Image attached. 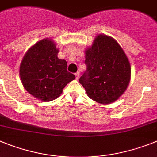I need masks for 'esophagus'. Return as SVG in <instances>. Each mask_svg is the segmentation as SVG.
I'll use <instances>...</instances> for the list:
<instances>
[{
  "label": "esophagus",
  "mask_w": 157,
  "mask_h": 157,
  "mask_svg": "<svg viewBox=\"0 0 157 157\" xmlns=\"http://www.w3.org/2000/svg\"><path fill=\"white\" fill-rule=\"evenodd\" d=\"M75 76H76V78L78 79L79 77H80V73H79V72H77V73H75Z\"/></svg>",
  "instance_id": "1"
}]
</instances>
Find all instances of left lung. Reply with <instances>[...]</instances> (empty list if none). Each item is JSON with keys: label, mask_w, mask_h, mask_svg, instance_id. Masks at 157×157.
Segmentation results:
<instances>
[{"label": "left lung", "mask_w": 157, "mask_h": 157, "mask_svg": "<svg viewBox=\"0 0 157 157\" xmlns=\"http://www.w3.org/2000/svg\"><path fill=\"white\" fill-rule=\"evenodd\" d=\"M85 54L87 69L79 82L92 100L113 103L124 93L130 80L131 69L126 54L113 38L99 35Z\"/></svg>", "instance_id": "obj_1"}]
</instances>
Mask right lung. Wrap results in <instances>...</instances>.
Masks as SVG:
<instances>
[{
  "mask_svg": "<svg viewBox=\"0 0 157 157\" xmlns=\"http://www.w3.org/2000/svg\"><path fill=\"white\" fill-rule=\"evenodd\" d=\"M59 50L51 39H43L28 50L22 60V84L31 95L42 101L58 98L66 84L75 79L67 70L65 60L58 58Z\"/></svg>",
  "mask_w": 157,
  "mask_h": 157,
  "instance_id": "1",
  "label": "right lung"
}]
</instances>
